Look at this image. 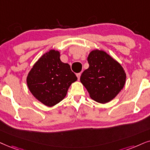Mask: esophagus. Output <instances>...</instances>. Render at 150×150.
Instances as JSON below:
<instances>
[{"instance_id": "esophagus-1", "label": "esophagus", "mask_w": 150, "mask_h": 150, "mask_svg": "<svg viewBox=\"0 0 150 150\" xmlns=\"http://www.w3.org/2000/svg\"><path fill=\"white\" fill-rule=\"evenodd\" d=\"M76 75L77 77V79H78V80H79V79H80V76H81V73H77Z\"/></svg>"}]
</instances>
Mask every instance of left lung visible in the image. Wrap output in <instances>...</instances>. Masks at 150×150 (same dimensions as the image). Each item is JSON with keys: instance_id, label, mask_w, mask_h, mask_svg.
Returning <instances> with one entry per match:
<instances>
[{"instance_id": "left-lung-1", "label": "left lung", "mask_w": 150, "mask_h": 150, "mask_svg": "<svg viewBox=\"0 0 150 150\" xmlns=\"http://www.w3.org/2000/svg\"><path fill=\"white\" fill-rule=\"evenodd\" d=\"M89 67L81 74L80 81L95 101L105 104L112 100L123 88L126 73L117 61L101 50L89 53Z\"/></svg>"}]
</instances>
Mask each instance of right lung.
I'll list each match as a JSON object with an SVG mask.
<instances>
[{
  "instance_id": "obj_1",
  "label": "right lung",
  "mask_w": 150,
  "mask_h": 150,
  "mask_svg": "<svg viewBox=\"0 0 150 150\" xmlns=\"http://www.w3.org/2000/svg\"><path fill=\"white\" fill-rule=\"evenodd\" d=\"M77 77L69 64L60 59V52L50 50L34 64L27 77L30 91L39 102L53 107L66 97Z\"/></svg>"
}]
</instances>
